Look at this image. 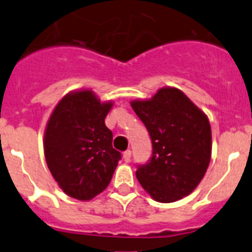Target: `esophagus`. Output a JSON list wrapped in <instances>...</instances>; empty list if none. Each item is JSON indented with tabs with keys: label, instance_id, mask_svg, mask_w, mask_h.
<instances>
[{
	"label": "esophagus",
	"instance_id": "obj_1",
	"mask_svg": "<svg viewBox=\"0 0 252 252\" xmlns=\"http://www.w3.org/2000/svg\"><path fill=\"white\" fill-rule=\"evenodd\" d=\"M124 160L126 162H128L131 160V151L130 150L125 151V153H124Z\"/></svg>",
	"mask_w": 252,
	"mask_h": 252
}]
</instances>
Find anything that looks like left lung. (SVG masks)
I'll list each match as a JSON object with an SVG mask.
<instances>
[{
	"instance_id": "left-lung-1",
	"label": "left lung",
	"mask_w": 252,
	"mask_h": 252,
	"mask_svg": "<svg viewBox=\"0 0 252 252\" xmlns=\"http://www.w3.org/2000/svg\"><path fill=\"white\" fill-rule=\"evenodd\" d=\"M153 142L150 162L136 177L154 201L171 203L201 183L212 154V131L206 113L175 87H162L149 99L130 102Z\"/></svg>"
}]
</instances>
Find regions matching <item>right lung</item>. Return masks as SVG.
I'll return each mask as SVG.
<instances>
[{"instance_id":"add662e5","label":"right lung","mask_w":252,"mask_h":252,"mask_svg":"<svg viewBox=\"0 0 252 252\" xmlns=\"http://www.w3.org/2000/svg\"><path fill=\"white\" fill-rule=\"evenodd\" d=\"M112 101L101 102L90 88L66 93L44 131V155L59 188L78 201H91L110 184L121 154L112 148L104 124Z\"/></svg>"}]
</instances>
